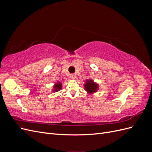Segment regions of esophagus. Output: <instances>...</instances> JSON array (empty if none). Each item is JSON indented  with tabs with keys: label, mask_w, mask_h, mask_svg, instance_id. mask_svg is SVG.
I'll list each match as a JSON object with an SVG mask.
<instances>
[{
	"label": "esophagus",
	"mask_w": 152,
	"mask_h": 152,
	"mask_svg": "<svg viewBox=\"0 0 152 152\" xmlns=\"http://www.w3.org/2000/svg\"><path fill=\"white\" fill-rule=\"evenodd\" d=\"M70 78L72 79H75L76 78V75L74 74V73H73V74L70 75Z\"/></svg>",
	"instance_id": "esophagus-1"
}]
</instances>
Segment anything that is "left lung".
Wrapping results in <instances>:
<instances>
[{
  "mask_svg": "<svg viewBox=\"0 0 152 152\" xmlns=\"http://www.w3.org/2000/svg\"><path fill=\"white\" fill-rule=\"evenodd\" d=\"M86 83L84 84V89L90 94H94L98 91L99 89V86L94 82L93 80L92 79H87L86 81Z\"/></svg>",
  "mask_w": 152,
  "mask_h": 152,
  "instance_id": "1",
  "label": "left lung"
}]
</instances>
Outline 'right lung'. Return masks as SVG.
Segmentation results:
<instances>
[{
  "instance_id": "right-lung-1",
  "label": "right lung",
  "mask_w": 152,
  "mask_h": 152,
  "mask_svg": "<svg viewBox=\"0 0 152 152\" xmlns=\"http://www.w3.org/2000/svg\"><path fill=\"white\" fill-rule=\"evenodd\" d=\"M62 89V82H57L56 84L53 86V92H58L60 91Z\"/></svg>"
}]
</instances>
